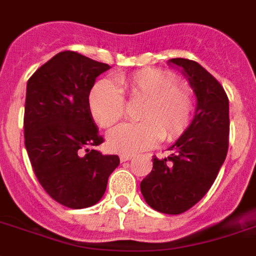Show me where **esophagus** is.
Masks as SVG:
<instances>
[{
	"label": "esophagus",
	"mask_w": 256,
	"mask_h": 256,
	"mask_svg": "<svg viewBox=\"0 0 256 256\" xmlns=\"http://www.w3.org/2000/svg\"><path fill=\"white\" fill-rule=\"evenodd\" d=\"M131 158H132V156H131V154H121V156H120V160H121V162L130 161Z\"/></svg>",
	"instance_id": "obj_1"
}]
</instances>
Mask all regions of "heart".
<instances>
[{"label":"heart","mask_w":256,"mask_h":256,"mask_svg":"<svg viewBox=\"0 0 256 256\" xmlns=\"http://www.w3.org/2000/svg\"><path fill=\"white\" fill-rule=\"evenodd\" d=\"M124 95L130 102H142L136 124H122L110 131V150L135 154L150 150L160 140H174L192 120L194 98L186 86L176 85L171 73L153 68L136 70L110 81L96 82L88 94V110L98 125L110 128L124 116Z\"/></svg>","instance_id":"b5f03b06"}]
</instances>
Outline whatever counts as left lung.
I'll list each match as a JSON object with an SVG mask.
<instances>
[{
    "mask_svg": "<svg viewBox=\"0 0 256 256\" xmlns=\"http://www.w3.org/2000/svg\"><path fill=\"white\" fill-rule=\"evenodd\" d=\"M180 70L196 95L190 125L168 148V158L153 156V168L140 183L148 205L164 214L190 210L215 182L228 152L230 102L226 91L202 66L188 59L168 62Z\"/></svg>",
    "mask_w": 256,
    "mask_h": 256,
    "instance_id": "1",
    "label": "left lung"
}]
</instances>
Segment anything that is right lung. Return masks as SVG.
<instances>
[{
	"mask_svg": "<svg viewBox=\"0 0 256 256\" xmlns=\"http://www.w3.org/2000/svg\"><path fill=\"white\" fill-rule=\"evenodd\" d=\"M108 64L63 51L26 84L24 139L33 171L51 198L70 208L100 201L118 156L91 150L103 143L88 94Z\"/></svg>",
	"mask_w": 256,
	"mask_h": 256,
	"instance_id": "add662e5",
	"label": "right lung"
}]
</instances>
